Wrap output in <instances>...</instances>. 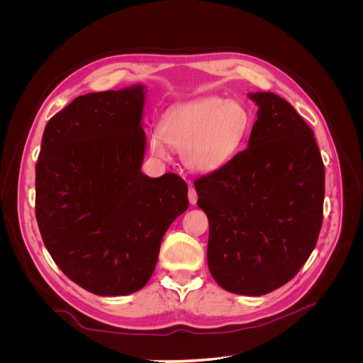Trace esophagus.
Returning a JSON list of instances; mask_svg holds the SVG:
<instances>
[{
    "label": "esophagus",
    "mask_w": 363,
    "mask_h": 363,
    "mask_svg": "<svg viewBox=\"0 0 363 363\" xmlns=\"http://www.w3.org/2000/svg\"><path fill=\"white\" fill-rule=\"evenodd\" d=\"M188 199H189L191 204H196V200H199V195H196V191H195V188H192V186L189 188Z\"/></svg>",
    "instance_id": "34e87169"
}]
</instances>
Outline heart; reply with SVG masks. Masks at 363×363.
I'll return each instance as SVG.
<instances>
[{"mask_svg": "<svg viewBox=\"0 0 363 363\" xmlns=\"http://www.w3.org/2000/svg\"><path fill=\"white\" fill-rule=\"evenodd\" d=\"M251 116L236 100L206 96L171 107L163 115L159 133L148 138L152 155L167 159V147L180 152L186 168L211 174L235 157L248 133Z\"/></svg>", "mask_w": 363, "mask_h": 363, "instance_id": "1", "label": "heart"}]
</instances>
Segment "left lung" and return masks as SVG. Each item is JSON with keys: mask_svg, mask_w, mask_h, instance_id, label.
I'll use <instances>...</instances> for the list:
<instances>
[{"mask_svg": "<svg viewBox=\"0 0 363 363\" xmlns=\"http://www.w3.org/2000/svg\"><path fill=\"white\" fill-rule=\"evenodd\" d=\"M259 107L248 148L194 182L208 219L207 265L223 289L260 296L288 283L323 224L325 172L313 131L272 92Z\"/></svg>", "mask_w": 363, "mask_h": 363, "instance_id": "obj_1", "label": "left lung"}]
</instances>
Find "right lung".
Wrapping results in <instances>:
<instances>
[{
    "label": "right lung",
    "instance_id": "obj_1",
    "mask_svg": "<svg viewBox=\"0 0 363 363\" xmlns=\"http://www.w3.org/2000/svg\"><path fill=\"white\" fill-rule=\"evenodd\" d=\"M145 86L77 96L54 115L36 163V219L67 277L101 296L142 289L168 227L189 206L177 174L140 171Z\"/></svg>",
    "mask_w": 363,
    "mask_h": 363
}]
</instances>
